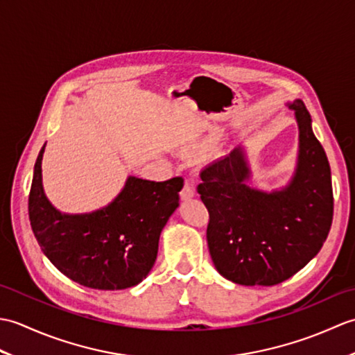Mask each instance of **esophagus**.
<instances>
[{"mask_svg":"<svg viewBox=\"0 0 355 355\" xmlns=\"http://www.w3.org/2000/svg\"><path fill=\"white\" fill-rule=\"evenodd\" d=\"M195 195V189H193V184H191L189 182H184V186H183V189H182V192H180V197H182V200H191L192 197Z\"/></svg>","mask_w":355,"mask_h":355,"instance_id":"34e87169","label":"esophagus"}]
</instances>
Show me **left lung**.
Here are the masks:
<instances>
[{
	"label": "left lung",
	"instance_id": "obj_1",
	"mask_svg": "<svg viewBox=\"0 0 355 355\" xmlns=\"http://www.w3.org/2000/svg\"><path fill=\"white\" fill-rule=\"evenodd\" d=\"M288 108L297 120L299 154L291 182L281 191L247 184L250 168L241 146L200 173L210 256L218 273L239 285L271 286L296 275L319 253L333 223L327 154L305 103L297 99Z\"/></svg>",
	"mask_w": 355,
	"mask_h": 355
}]
</instances>
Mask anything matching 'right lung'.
<instances>
[{
    "label": "right lung",
    "mask_w": 355,
    "mask_h": 355,
    "mask_svg": "<svg viewBox=\"0 0 355 355\" xmlns=\"http://www.w3.org/2000/svg\"><path fill=\"white\" fill-rule=\"evenodd\" d=\"M42 146L28 195V218L41 250L62 275L88 288L123 290L140 284L157 259L158 239L180 206L183 178L149 182L128 177L108 206L62 214L42 187Z\"/></svg>",
    "instance_id": "1"
}]
</instances>
